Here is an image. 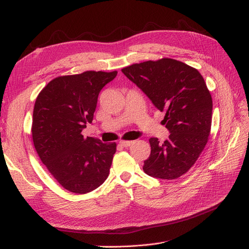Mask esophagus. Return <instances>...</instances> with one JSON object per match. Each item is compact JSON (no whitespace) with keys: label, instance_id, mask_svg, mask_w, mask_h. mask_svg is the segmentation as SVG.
<instances>
[{"label":"esophagus","instance_id":"obj_1","mask_svg":"<svg viewBox=\"0 0 249 249\" xmlns=\"http://www.w3.org/2000/svg\"><path fill=\"white\" fill-rule=\"evenodd\" d=\"M119 143H120V144H122L123 146L126 147V146H130L131 144H133L134 141H132V140H120Z\"/></svg>","mask_w":249,"mask_h":249}]
</instances>
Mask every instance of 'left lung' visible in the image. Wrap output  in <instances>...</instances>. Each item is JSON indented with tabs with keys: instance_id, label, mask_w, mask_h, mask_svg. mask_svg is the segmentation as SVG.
I'll return each instance as SVG.
<instances>
[{
	"instance_id": "left-lung-1",
	"label": "left lung",
	"mask_w": 249,
	"mask_h": 249,
	"mask_svg": "<svg viewBox=\"0 0 249 249\" xmlns=\"http://www.w3.org/2000/svg\"><path fill=\"white\" fill-rule=\"evenodd\" d=\"M158 110L169 130L163 143L150 138V155L144 161L146 175L176 179L189 170L207 145L212 124V96L199 71L171 58L148 60L124 67Z\"/></svg>"
}]
</instances>
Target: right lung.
<instances>
[{
  "label": "right lung",
  "mask_w": 249,
  "mask_h": 249,
  "mask_svg": "<svg viewBox=\"0 0 249 249\" xmlns=\"http://www.w3.org/2000/svg\"><path fill=\"white\" fill-rule=\"evenodd\" d=\"M117 71H87L60 76L37 95L32 120L33 144L57 182L72 193L85 194L109 176L116 143L84 137L92 123L97 97Z\"/></svg>",
  "instance_id": "add662e5"
}]
</instances>
